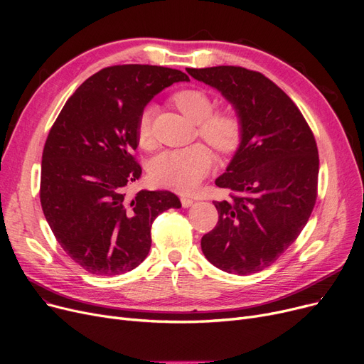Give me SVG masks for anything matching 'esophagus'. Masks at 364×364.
I'll return each instance as SVG.
<instances>
[{
	"label": "esophagus",
	"instance_id": "esophagus-1",
	"mask_svg": "<svg viewBox=\"0 0 364 364\" xmlns=\"http://www.w3.org/2000/svg\"><path fill=\"white\" fill-rule=\"evenodd\" d=\"M193 203H195V200H193V199L186 198V196H183V198H181V205H183V208H188V206H192Z\"/></svg>",
	"mask_w": 364,
	"mask_h": 364
}]
</instances>
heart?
<instances>
[{
  "mask_svg": "<svg viewBox=\"0 0 364 364\" xmlns=\"http://www.w3.org/2000/svg\"><path fill=\"white\" fill-rule=\"evenodd\" d=\"M172 102L190 121L198 124L202 139L221 153H230L237 149L243 125L239 114L232 110L213 112L214 102L205 90L184 88L172 95ZM153 107L143 109L137 124V139L143 147L151 143ZM214 155L205 144H193L184 149L161 153L150 165V177L159 186L188 193L211 171Z\"/></svg>",
  "mask_w": 364,
  "mask_h": 364,
  "instance_id": "1",
  "label": "heart"
}]
</instances>
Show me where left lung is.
Masks as SVG:
<instances>
[{
  "instance_id": "obj_1",
  "label": "left lung",
  "mask_w": 364,
  "mask_h": 364,
  "mask_svg": "<svg viewBox=\"0 0 364 364\" xmlns=\"http://www.w3.org/2000/svg\"><path fill=\"white\" fill-rule=\"evenodd\" d=\"M186 70L218 90L243 125L232 162L215 180L233 193L214 200L218 223L202 237V252L225 273H258L296 240L313 213L318 178L314 136L289 95L262 73L240 66Z\"/></svg>"
}]
</instances>
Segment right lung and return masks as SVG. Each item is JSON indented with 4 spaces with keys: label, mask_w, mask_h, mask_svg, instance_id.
Here are the masks:
<instances>
[{
    "label": "right lung",
    "mask_w": 364,
    "mask_h": 364,
    "mask_svg": "<svg viewBox=\"0 0 364 364\" xmlns=\"http://www.w3.org/2000/svg\"><path fill=\"white\" fill-rule=\"evenodd\" d=\"M180 81L188 76L164 66L105 68L70 95L48 132L43 211L63 251L91 274L136 269L150 251L151 223L166 209L181 208L168 190L125 195L141 176L132 156L140 113L159 91Z\"/></svg>",
    "instance_id": "1"
}]
</instances>
